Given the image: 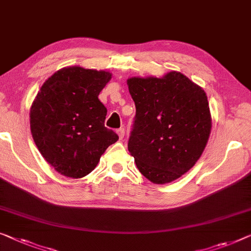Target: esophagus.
<instances>
[{
    "label": "esophagus",
    "instance_id": "34e87169",
    "mask_svg": "<svg viewBox=\"0 0 251 251\" xmlns=\"http://www.w3.org/2000/svg\"><path fill=\"white\" fill-rule=\"evenodd\" d=\"M117 134H118V136H119V140H123V138H124V136H125V129L123 128H119V129H117Z\"/></svg>",
    "mask_w": 251,
    "mask_h": 251
}]
</instances>
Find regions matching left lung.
Returning a JSON list of instances; mask_svg holds the SVG:
<instances>
[{"label":"left lung","mask_w":251,"mask_h":251,"mask_svg":"<svg viewBox=\"0 0 251 251\" xmlns=\"http://www.w3.org/2000/svg\"><path fill=\"white\" fill-rule=\"evenodd\" d=\"M136 114L128 151L140 173L167 184L187 173L206 147L211 114L204 90L180 72L127 80Z\"/></svg>","instance_id":"left-lung-1"}]
</instances>
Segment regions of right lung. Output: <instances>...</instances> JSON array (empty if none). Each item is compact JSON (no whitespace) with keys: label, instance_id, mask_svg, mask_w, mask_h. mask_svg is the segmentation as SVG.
Instances as JSON below:
<instances>
[{"label":"right lung","instance_id":"obj_1","mask_svg":"<svg viewBox=\"0 0 251 251\" xmlns=\"http://www.w3.org/2000/svg\"><path fill=\"white\" fill-rule=\"evenodd\" d=\"M110 78L109 72L72 66L57 71L40 88L30 128L39 152L61 175L87 176L118 140L104 127L107 108L98 99Z\"/></svg>","mask_w":251,"mask_h":251}]
</instances>
